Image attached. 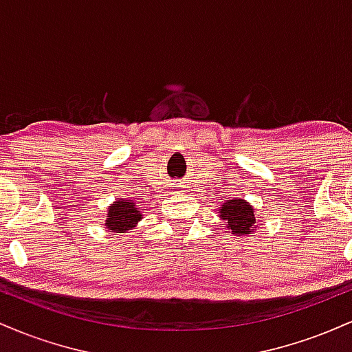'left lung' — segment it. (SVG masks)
<instances>
[{"label": "left lung", "mask_w": 352, "mask_h": 352, "mask_svg": "<svg viewBox=\"0 0 352 352\" xmlns=\"http://www.w3.org/2000/svg\"><path fill=\"white\" fill-rule=\"evenodd\" d=\"M221 220H225L227 227L232 230L233 235H248L252 233L256 223V213L248 201L243 199H232L223 201L218 208Z\"/></svg>", "instance_id": "obj_1"}]
</instances>
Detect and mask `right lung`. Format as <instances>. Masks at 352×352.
Instances as JSON below:
<instances>
[{
	"label": "right lung",
	"mask_w": 352,
	"mask_h": 352,
	"mask_svg": "<svg viewBox=\"0 0 352 352\" xmlns=\"http://www.w3.org/2000/svg\"><path fill=\"white\" fill-rule=\"evenodd\" d=\"M140 218H142V213L134 201L119 199L107 210L106 227L112 232L125 233L127 230L134 228L140 221Z\"/></svg>",
	"instance_id": "right-lung-1"
}]
</instances>
